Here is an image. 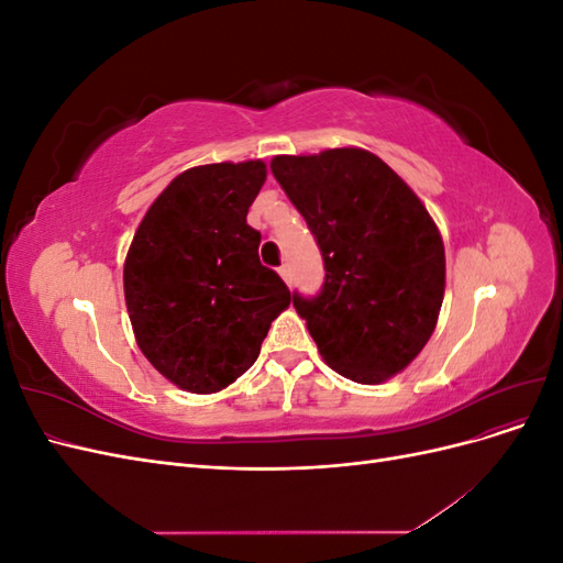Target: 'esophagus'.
<instances>
[{
  "instance_id": "obj_1",
  "label": "esophagus",
  "mask_w": 563,
  "mask_h": 563,
  "mask_svg": "<svg viewBox=\"0 0 563 563\" xmlns=\"http://www.w3.org/2000/svg\"><path fill=\"white\" fill-rule=\"evenodd\" d=\"M279 275H282L284 282H291V265H288V263L279 265Z\"/></svg>"
}]
</instances>
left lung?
<instances>
[{
	"instance_id": "obj_1",
	"label": "left lung",
	"mask_w": 563,
	"mask_h": 563,
	"mask_svg": "<svg viewBox=\"0 0 563 563\" xmlns=\"http://www.w3.org/2000/svg\"><path fill=\"white\" fill-rule=\"evenodd\" d=\"M269 168L323 258L319 294L294 291L323 362L364 385L404 371L430 340L444 300V242L428 209L366 150L284 155Z\"/></svg>"
}]
</instances>
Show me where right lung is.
<instances>
[{
  "mask_svg": "<svg viewBox=\"0 0 563 563\" xmlns=\"http://www.w3.org/2000/svg\"><path fill=\"white\" fill-rule=\"evenodd\" d=\"M263 162L207 164L172 180L135 232L124 296L139 347L164 378L209 395L258 360L291 291L258 258L246 213Z\"/></svg>",
  "mask_w": 563,
  "mask_h": 563,
  "instance_id": "1",
  "label": "right lung"
}]
</instances>
